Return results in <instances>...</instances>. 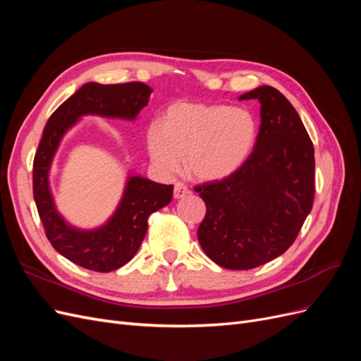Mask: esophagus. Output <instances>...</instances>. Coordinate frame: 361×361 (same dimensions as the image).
<instances>
[{"label": "esophagus", "instance_id": "esophagus-1", "mask_svg": "<svg viewBox=\"0 0 361 361\" xmlns=\"http://www.w3.org/2000/svg\"><path fill=\"white\" fill-rule=\"evenodd\" d=\"M190 191H188V187L187 185H183L182 182H178L174 183V199H182L187 195Z\"/></svg>", "mask_w": 361, "mask_h": 361}]
</instances>
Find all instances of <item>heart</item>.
I'll return each instance as SVG.
<instances>
[{
  "label": "heart",
  "instance_id": "heart-1",
  "mask_svg": "<svg viewBox=\"0 0 361 361\" xmlns=\"http://www.w3.org/2000/svg\"><path fill=\"white\" fill-rule=\"evenodd\" d=\"M257 123L245 108L176 104L147 129L152 162L166 176L185 169L200 180H221L243 167L255 147Z\"/></svg>",
  "mask_w": 361,
  "mask_h": 361
}]
</instances>
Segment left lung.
<instances>
[{
  "label": "left lung",
  "instance_id": "left-lung-1",
  "mask_svg": "<svg viewBox=\"0 0 361 361\" xmlns=\"http://www.w3.org/2000/svg\"><path fill=\"white\" fill-rule=\"evenodd\" d=\"M245 99L260 102L253 152L228 178L194 188L206 204L199 243L227 269H251L285 253L314 195L313 143L297 110L271 85L239 96Z\"/></svg>",
  "mask_w": 361,
  "mask_h": 361
}]
</instances>
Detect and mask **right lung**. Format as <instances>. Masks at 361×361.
Returning <instances> with one entry per match:
<instances>
[{"label":"right lung","mask_w":361,"mask_h":361,"mask_svg":"<svg viewBox=\"0 0 361 361\" xmlns=\"http://www.w3.org/2000/svg\"><path fill=\"white\" fill-rule=\"evenodd\" d=\"M152 89L143 82H87L64 101L43 129L35 162L32 194L47 238L61 256L85 269L110 272L135 256L147 232V218L173 197V185L129 174L122 199L108 221L96 228H78L57 211L49 188V170L64 134L82 116L135 120L147 105Z\"/></svg>","instance_id":"obj_1"}]
</instances>
